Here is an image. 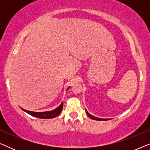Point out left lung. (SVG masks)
I'll return each mask as SVG.
<instances>
[{
  "instance_id": "left-lung-1",
  "label": "left lung",
  "mask_w": 150,
  "mask_h": 150,
  "mask_svg": "<svg viewBox=\"0 0 150 150\" xmlns=\"http://www.w3.org/2000/svg\"><path fill=\"white\" fill-rule=\"evenodd\" d=\"M86 111V113L87 114V115L90 118L92 119V120H98V121H106V120H108L109 119H102V118H99V117H94L93 115H91V114H89V112H87V110H85Z\"/></svg>"
}]
</instances>
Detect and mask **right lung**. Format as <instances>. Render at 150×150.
I'll use <instances>...</instances> for the list:
<instances>
[{"label": "right lung", "instance_id": "add662e5", "mask_svg": "<svg viewBox=\"0 0 150 150\" xmlns=\"http://www.w3.org/2000/svg\"><path fill=\"white\" fill-rule=\"evenodd\" d=\"M69 89V87L67 88V89ZM63 106V103L61 104L60 106H59L58 107L55 108V109L50 110V111H46V112H34V111H30V110H27L22 108V110H23L24 112H27L28 114L30 115L35 117L40 118V119H51L56 117L57 116H58L59 114L61 113V112L62 111Z\"/></svg>", "mask_w": 150, "mask_h": 150}]
</instances>
